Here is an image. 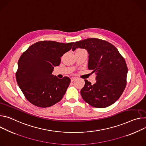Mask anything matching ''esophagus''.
I'll use <instances>...</instances> for the list:
<instances>
[{
	"label": "esophagus",
	"mask_w": 146,
	"mask_h": 146,
	"mask_svg": "<svg viewBox=\"0 0 146 146\" xmlns=\"http://www.w3.org/2000/svg\"><path fill=\"white\" fill-rule=\"evenodd\" d=\"M76 77H72V78H70V79H71V82H73V81H74V80H76Z\"/></svg>",
	"instance_id": "obj_1"
}]
</instances>
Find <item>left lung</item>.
<instances>
[{
    "label": "left lung",
    "mask_w": 146,
    "mask_h": 146,
    "mask_svg": "<svg viewBox=\"0 0 146 146\" xmlns=\"http://www.w3.org/2000/svg\"><path fill=\"white\" fill-rule=\"evenodd\" d=\"M84 48L89 54L88 68L96 74L94 84L84 80L83 99L92 107L104 108L115 102L126 87L127 67L124 58L112 44L96 38L76 42L72 50Z\"/></svg>",
    "instance_id": "8db88e82"
}]
</instances>
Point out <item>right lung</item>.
Masks as SVG:
<instances>
[{
  "label": "right lung",
  "instance_id": "right-lung-1",
  "mask_svg": "<svg viewBox=\"0 0 146 146\" xmlns=\"http://www.w3.org/2000/svg\"><path fill=\"white\" fill-rule=\"evenodd\" d=\"M74 42L63 44L41 41L31 45L18 61L17 83L25 98L41 108L59 102L70 83V78H59L52 74L60 57L71 49Z\"/></svg>",
  "mask_w": 146,
  "mask_h": 146
}]
</instances>
